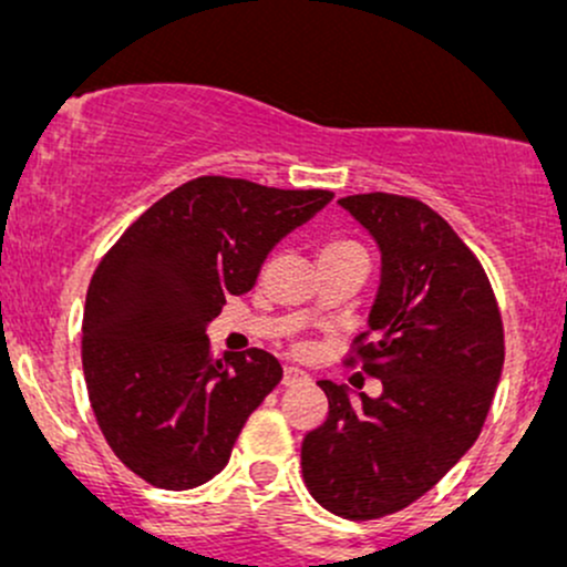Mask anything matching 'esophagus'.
<instances>
[{
	"label": "esophagus",
	"mask_w": 567,
	"mask_h": 567,
	"mask_svg": "<svg viewBox=\"0 0 567 567\" xmlns=\"http://www.w3.org/2000/svg\"><path fill=\"white\" fill-rule=\"evenodd\" d=\"M311 379L298 368H285L282 373V386H301V383H309Z\"/></svg>",
	"instance_id": "34e87169"
}]
</instances>
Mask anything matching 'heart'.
Masks as SVG:
<instances>
[{
	"label": "heart",
	"mask_w": 567,
	"mask_h": 567,
	"mask_svg": "<svg viewBox=\"0 0 567 567\" xmlns=\"http://www.w3.org/2000/svg\"><path fill=\"white\" fill-rule=\"evenodd\" d=\"M322 252H362V247L357 243H330Z\"/></svg>",
	"instance_id": "1"
}]
</instances>
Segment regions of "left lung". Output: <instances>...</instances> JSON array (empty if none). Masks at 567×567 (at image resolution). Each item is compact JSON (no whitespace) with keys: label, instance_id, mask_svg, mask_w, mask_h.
<instances>
[{"label":"left lung","instance_id":"left-lung-1","mask_svg":"<svg viewBox=\"0 0 567 567\" xmlns=\"http://www.w3.org/2000/svg\"><path fill=\"white\" fill-rule=\"evenodd\" d=\"M381 250V282L357 338L368 396L333 381L328 419L301 445L303 480L324 509L375 519L424 496L474 445L504 368V324L474 252L413 197L338 199Z\"/></svg>","mask_w":567,"mask_h":567}]
</instances>
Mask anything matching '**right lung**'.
Returning <instances> with one entry per match:
<instances>
[{
    "mask_svg": "<svg viewBox=\"0 0 567 567\" xmlns=\"http://www.w3.org/2000/svg\"><path fill=\"white\" fill-rule=\"evenodd\" d=\"M333 192L202 175L154 202L97 264L82 320L90 405L116 458L165 491L229 464L247 415L282 381L264 349L210 357V324L275 245Z\"/></svg>",
    "mask_w": 567,
    "mask_h": 567,
    "instance_id": "add662e5",
    "label": "right lung"
}]
</instances>
